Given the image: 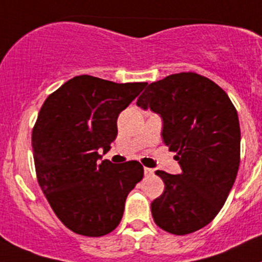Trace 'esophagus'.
<instances>
[{
    "label": "esophagus",
    "mask_w": 262,
    "mask_h": 262,
    "mask_svg": "<svg viewBox=\"0 0 262 262\" xmlns=\"http://www.w3.org/2000/svg\"><path fill=\"white\" fill-rule=\"evenodd\" d=\"M144 173H145V176H151V174H153V173H155V169L146 168V166H145V168H144Z\"/></svg>",
    "instance_id": "34e87169"
}]
</instances>
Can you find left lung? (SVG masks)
Masks as SVG:
<instances>
[{"label": "left lung", "instance_id": "obj_1", "mask_svg": "<svg viewBox=\"0 0 262 262\" xmlns=\"http://www.w3.org/2000/svg\"><path fill=\"white\" fill-rule=\"evenodd\" d=\"M137 105L160 114L162 141L182 170L156 172L165 189L150 205L155 223L177 236L201 229L221 210L238 172L236 107L217 83L192 72L149 83Z\"/></svg>", "mask_w": 262, "mask_h": 262}]
</instances>
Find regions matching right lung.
Wrapping results in <instances>:
<instances>
[{
	"mask_svg": "<svg viewBox=\"0 0 262 262\" xmlns=\"http://www.w3.org/2000/svg\"><path fill=\"white\" fill-rule=\"evenodd\" d=\"M146 85L77 76L39 111L32 133L37 180L53 212L77 234L101 237L116 229L127 194L144 177L138 161L98 162V149H111L118 114Z\"/></svg>",
	"mask_w": 262,
	"mask_h": 262,
	"instance_id": "1",
	"label": "right lung"
}]
</instances>
